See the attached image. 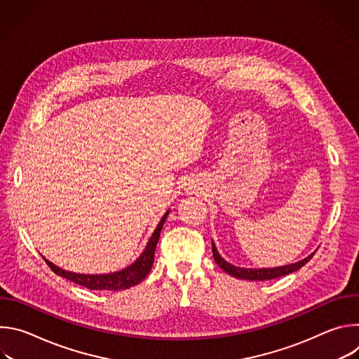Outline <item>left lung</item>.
Instances as JSON below:
<instances>
[{
    "label": "left lung",
    "mask_w": 359,
    "mask_h": 359,
    "mask_svg": "<svg viewBox=\"0 0 359 359\" xmlns=\"http://www.w3.org/2000/svg\"><path fill=\"white\" fill-rule=\"evenodd\" d=\"M212 250H213V257L215 262L217 263V266L226 271L227 274L236 277V278H241V280H250V281H264V280H273V278H278L283 276H287L290 273H294L297 270H299L302 266H305L313 259V254H310L309 257L299 260L294 264H288V266H283V267H274V269H243V267H236L230 263H227L222 255L219 254L215 243L212 241Z\"/></svg>",
    "instance_id": "obj_1"
}]
</instances>
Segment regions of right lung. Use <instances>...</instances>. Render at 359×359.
I'll return each mask as SVG.
<instances>
[{
	"mask_svg": "<svg viewBox=\"0 0 359 359\" xmlns=\"http://www.w3.org/2000/svg\"><path fill=\"white\" fill-rule=\"evenodd\" d=\"M168 215H169V210L165 213V216L159 222L156 230L153 231L151 237L149 238V241L146 244V248L139 255V259L135 263H132L129 267H126L121 271L109 273V274H76V273L65 271V270L57 267L55 264L48 262L46 259H45V263L57 276L64 277L75 284L89 288V290H107V291L126 290V288L133 287V285L139 284L140 281H143L146 278V276L149 274V271L153 266V260H155L156 244L159 241L161 231L168 219Z\"/></svg>",
	"mask_w": 359,
	"mask_h": 359,
	"instance_id": "obj_1",
	"label": "right lung"
}]
</instances>
